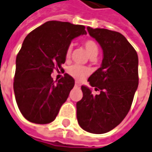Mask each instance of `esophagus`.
Here are the masks:
<instances>
[{"mask_svg":"<svg viewBox=\"0 0 152 152\" xmlns=\"http://www.w3.org/2000/svg\"><path fill=\"white\" fill-rule=\"evenodd\" d=\"M74 86H75L76 88H79V87H80V84H79V83H78V82H76L75 84H74Z\"/></svg>","mask_w":152,"mask_h":152,"instance_id":"obj_1","label":"esophagus"}]
</instances>
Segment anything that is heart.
Returning <instances> with one entry per match:
<instances>
[{
  "mask_svg": "<svg viewBox=\"0 0 152 152\" xmlns=\"http://www.w3.org/2000/svg\"><path fill=\"white\" fill-rule=\"evenodd\" d=\"M83 46L85 48V50L88 53L89 58H96V56L99 53V47H98L97 43L94 40L91 39H88L83 42ZM71 53H72V46H69L66 49V53H65V57L66 58H69L71 56ZM68 74L74 78V79L78 80V81H81L85 78V77L88 74V70L85 67L78 65V64H73L71 66H69L67 70Z\"/></svg>",
  "mask_w": 152,
  "mask_h": 152,
  "instance_id": "heart-1",
  "label": "heart"
}]
</instances>
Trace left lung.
<instances>
[{
	"label": "left lung",
	"mask_w": 152,
	"mask_h": 152,
	"mask_svg": "<svg viewBox=\"0 0 152 152\" xmlns=\"http://www.w3.org/2000/svg\"><path fill=\"white\" fill-rule=\"evenodd\" d=\"M88 33L101 46V66L88 78L90 88L82 86L83 98L77 102L78 125L84 131L104 134L125 119L138 87V56L135 48L120 32L91 28Z\"/></svg>",
	"instance_id": "8db88e82"
}]
</instances>
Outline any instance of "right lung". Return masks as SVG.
Returning a JSON list of instances; mask_svg holds the SVG:
<instances>
[{
  "label": "right lung",
  "mask_w": 152,
  "mask_h": 152,
  "mask_svg": "<svg viewBox=\"0 0 152 152\" xmlns=\"http://www.w3.org/2000/svg\"><path fill=\"white\" fill-rule=\"evenodd\" d=\"M86 33L82 25L49 21L24 39L16 59L13 88L17 106L28 121L43 125L57 117L74 79L65 74L55 83L51 74L62 69L71 41Z\"/></svg>",
  "instance_id": "add662e5"
}]
</instances>
